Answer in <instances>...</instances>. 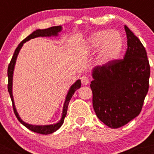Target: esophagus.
<instances>
[{"instance_id": "esophagus-1", "label": "esophagus", "mask_w": 154, "mask_h": 154, "mask_svg": "<svg viewBox=\"0 0 154 154\" xmlns=\"http://www.w3.org/2000/svg\"><path fill=\"white\" fill-rule=\"evenodd\" d=\"M81 82H82V85H87V84H89V79L85 75L82 76Z\"/></svg>"}]
</instances>
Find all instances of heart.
Returning <instances> with one entry per match:
<instances>
[{"mask_svg": "<svg viewBox=\"0 0 154 154\" xmlns=\"http://www.w3.org/2000/svg\"><path fill=\"white\" fill-rule=\"evenodd\" d=\"M123 41L116 31H100L93 34L89 40V47L92 50H99V61L101 63L117 58L123 49Z\"/></svg>", "mask_w": 154, "mask_h": 154, "instance_id": "obj_1", "label": "heart"}]
</instances>
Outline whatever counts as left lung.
<instances>
[{
    "instance_id": "left-lung-1",
    "label": "left lung",
    "mask_w": 154,
    "mask_h": 154,
    "mask_svg": "<svg viewBox=\"0 0 154 154\" xmlns=\"http://www.w3.org/2000/svg\"><path fill=\"white\" fill-rule=\"evenodd\" d=\"M127 49L115 59L92 71V106L97 117L110 128H119L140 113L149 89V60L140 39L124 26Z\"/></svg>"
}]
</instances>
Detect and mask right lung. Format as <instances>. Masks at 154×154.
<instances>
[{
  "label": "right lung",
  "mask_w": 154,
  "mask_h": 154,
  "mask_svg": "<svg viewBox=\"0 0 154 154\" xmlns=\"http://www.w3.org/2000/svg\"><path fill=\"white\" fill-rule=\"evenodd\" d=\"M62 31V27L61 26H54L51 27L49 28H47V29H38L35 31L34 32L31 34L30 35H28L26 38H24L22 42L18 45V46L17 47V48L14 51V53L13 57H12L11 60L10 64L8 65V92L10 94L11 99L12 101V105H13V109L14 112L15 114L16 117L18 119V121L21 124L24 125L25 127H27L28 130H31V131L35 132L37 133H40V134H45V135H48V134H50V133H52L56 131L57 130H58L59 128L62 126V125L64 123V119H65V116L67 114V110H68V106H69V103L70 102V99L72 98V96H73L74 92H75L78 89H79L81 87V81L80 80H77V81L73 84L72 86H71L70 89H69V92L67 94V96L65 98V101L64 103L63 106V111H62V119H60V121L58 123H55V124L52 125H45V126H35V125H31L28 124V123H24V121L21 120V119L19 116L18 113H17V110L15 109V106H14V99H13V95H12V80H13V72H14V65H15L16 59H17V56L18 55L19 51L22 47L23 44L25 43L26 42L29 41L30 39L35 38L37 37H47V36H57L58 33L59 31Z\"/></svg>",
  "instance_id": "right-lung-1"
}]
</instances>
